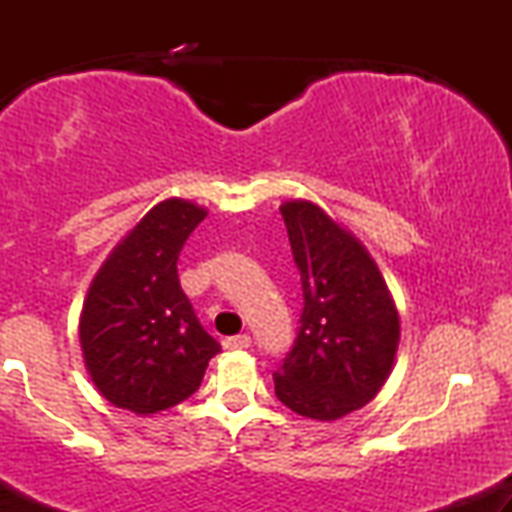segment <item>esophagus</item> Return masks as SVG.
<instances>
[{
	"label": "esophagus",
	"mask_w": 512,
	"mask_h": 512,
	"mask_svg": "<svg viewBox=\"0 0 512 512\" xmlns=\"http://www.w3.org/2000/svg\"><path fill=\"white\" fill-rule=\"evenodd\" d=\"M248 346H250L248 334H236V337L223 339V349L228 351H240V349H248Z\"/></svg>",
	"instance_id": "obj_1"
}]
</instances>
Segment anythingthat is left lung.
Returning <instances> with one entry per match:
<instances>
[{
	"label": "left lung",
	"instance_id": "1",
	"mask_svg": "<svg viewBox=\"0 0 512 512\" xmlns=\"http://www.w3.org/2000/svg\"><path fill=\"white\" fill-rule=\"evenodd\" d=\"M303 286L296 342L274 370L284 407L337 421L366 407L395 361L399 315L378 264L317 204H281Z\"/></svg>",
	"mask_w": 512,
	"mask_h": 512
}]
</instances>
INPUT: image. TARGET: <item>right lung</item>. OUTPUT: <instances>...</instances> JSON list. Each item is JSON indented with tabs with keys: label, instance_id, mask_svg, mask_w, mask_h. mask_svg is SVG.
Listing matches in <instances>:
<instances>
[{
	"label": "right lung",
	"instance_id": "add662e5",
	"mask_svg": "<svg viewBox=\"0 0 512 512\" xmlns=\"http://www.w3.org/2000/svg\"><path fill=\"white\" fill-rule=\"evenodd\" d=\"M207 209L156 204L98 269L79 322L93 385L120 409L156 414L195 395L221 344L199 325L178 279L185 240Z\"/></svg>",
	"mask_w": 512,
	"mask_h": 512
}]
</instances>
